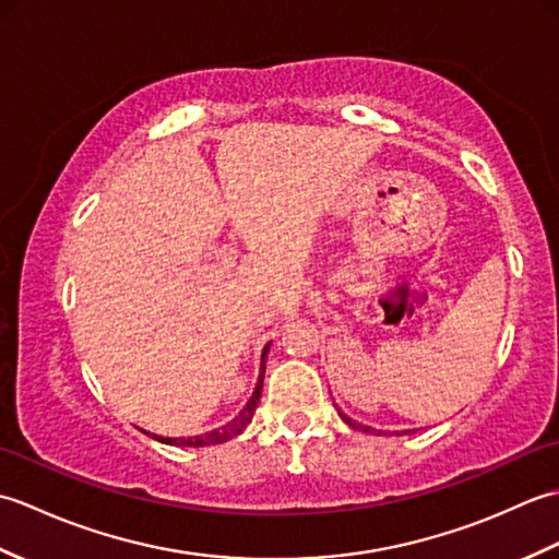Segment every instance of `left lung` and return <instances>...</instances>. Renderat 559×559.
<instances>
[{
	"label": "left lung",
	"mask_w": 559,
	"mask_h": 559,
	"mask_svg": "<svg viewBox=\"0 0 559 559\" xmlns=\"http://www.w3.org/2000/svg\"><path fill=\"white\" fill-rule=\"evenodd\" d=\"M338 415H341V420H343V423H346V425H350V427H353V430H358V432H377V430H374V427H370V425H362V423H358V420H353V418H348V415H346V413H343V411H338ZM406 432L411 435L413 430H403L401 435H406ZM377 435H382V430H379Z\"/></svg>",
	"instance_id": "left-lung-1"
}]
</instances>
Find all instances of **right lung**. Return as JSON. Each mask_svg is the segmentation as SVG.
Masks as SVG:
<instances>
[{
    "instance_id": "1",
    "label": "right lung",
    "mask_w": 559,
    "mask_h": 559,
    "mask_svg": "<svg viewBox=\"0 0 559 559\" xmlns=\"http://www.w3.org/2000/svg\"><path fill=\"white\" fill-rule=\"evenodd\" d=\"M271 350V341L264 346V350H261V367H259V379H257V386L252 391V396H249V401L245 403V408L235 415V418L230 423H225L223 427H218V430H211V432H204V435H194V437H163V435H153V432H146L148 437L158 439V442L163 444H170V447H189V449H199V447H213V444H223L228 442V439L240 435L245 427L252 423L254 418V411H257V403L261 399V389H264V372H266V355Z\"/></svg>"
}]
</instances>
